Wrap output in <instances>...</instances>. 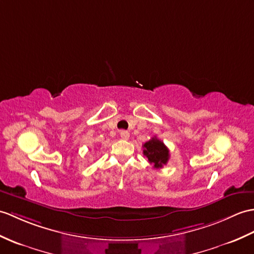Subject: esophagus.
Returning <instances> with one entry per match:
<instances>
[{"label": "esophagus", "mask_w": 254, "mask_h": 254, "mask_svg": "<svg viewBox=\"0 0 254 254\" xmlns=\"http://www.w3.org/2000/svg\"><path fill=\"white\" fill-rule=\"evenodd\" d=\"M120 137L122 139H128L129 133L127 131H120Z\"/></svg>", "instance_id": "34e87169"}]
</instances>
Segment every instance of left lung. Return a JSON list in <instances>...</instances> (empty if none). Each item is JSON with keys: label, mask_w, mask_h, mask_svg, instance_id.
I'll return each mask as SVG.
<instances>
[{"label": "left lung", "mask_w": 254, "mask_h": 254, "mask_svg": "<svg viewBox=\"0 0 254 254\" xmlns=\"http://www.w3.org/2000/svg\"><path fill=\"white\" fill-rule=\"evenodd\" d=\"M143 148L144 156L148 158L149 163L154 164V168L160 169L168 163L170 158L168 147L156 136L146 141L143 145Z\"/></svg>", "instance_id": "8db88e82"}]
</instances>
